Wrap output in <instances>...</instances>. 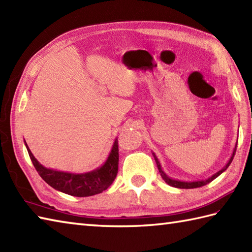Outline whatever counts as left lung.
<instances>
[{"instance_id":"obj_1","label":"left lung","mask_w":252,"mask_h":252,"mask_svg":"<svg viewBox=\"0 0 252 252\" xmlns=\"http://www.w3.org/2000/svg\"><path fill=\"white\" fill-rule=\"evenodd\" d=\"M237 140H238V137H237ZM236 147H237V143L235 144V148H234V151H233L232 156H231V158H229L228 162L225 165H224V168H222L220 171H218L217 173L211 175L210 178H208L206 180H200V181H189V182H186V181H180V180H175V179L170 178V176H168L167 174L164 173V171L161 168V164H160L159 160H158L156 155H155V153H153V156L155 158V161H156V164H157V167H158L160 175H161V178L164 180L165 183L169 184L170 186L176 187V189H197V187H201L203 185H207L208 183H210V182H212L213 180L217 179L219 175L222 174L224 171H225L229 167V164H231L232 160L234 158V155H235V153H236Z\"/></svg>"}]
</instances>
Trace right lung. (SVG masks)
I'll return each mask as SVG.
<instances>
[{
  "mask_svg": "<svg viewBox=\"0 0 252 252\" xmlns=\"http://www.w3.org/2000/svg\"><path fill=\"white\" fill-rule=\"evenodd\" d=\"M25 145L31 161L41 178L53 189L70 196L88 197L103 192L112 184L118 173L119 149H118L117 138L104 164H101L97 169L85 173H70L45 168L32 155L26 141Z\"/></svg>",
  "mask_w": 252,
  "mask_h": 252,
  "instance_id": "add662e5",
  "label": "right lung"
}]
</instances>
